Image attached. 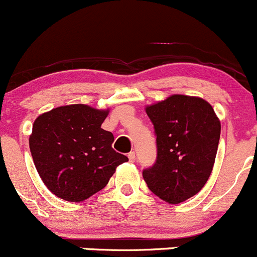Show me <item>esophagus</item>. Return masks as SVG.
<instances>
[{
  "label": "esophagus",
  "mask_w": 257,
  "mask_h": 257,
  "mask_svg": "<svg viewBox=\"0 0 257 257\" xmlns=\"http://www.w3.org/2000/svg\"><path fill=\"white\" fill-rule=\"evenodd\" d=\"M128 160H130V162H135V158H136V156H135V152L134 151H132V152H130L128 153Z\"/></svg>",
  "instance_id": "esophagus-1"
}]
</instances>
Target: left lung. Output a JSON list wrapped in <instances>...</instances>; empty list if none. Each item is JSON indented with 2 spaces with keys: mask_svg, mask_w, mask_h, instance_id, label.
Here are the masks:
<instances>
[{
  "mask_svg": "<svg viewBox=\"0 0 257 257\" xmlns=\"http://www.w3.org/2000/svg\"><path fill=\"white\" fill-rule=\"evenodd\" d=\"M146 112L157 136V161L142 176L169 204L197 194L210 177L220 139V120L204 99L174 94Z\"/></svg>",
  "mask_w": 257,
  "mask_h": 257,
  "instance_id": "obj_1",
  "label": "left lung"
}]
</instances>
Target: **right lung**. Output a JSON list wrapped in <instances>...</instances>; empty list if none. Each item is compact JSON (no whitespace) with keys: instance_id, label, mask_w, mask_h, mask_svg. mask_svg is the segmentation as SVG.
I'll use <instances>...</instances> for the list:
<instances>
[{"instance_id":"obj_1","label":"right lung","mask_w":257,"mask_h":257,"mask_svg":"<svg viewBox=\"0 0 257 257\" xmlns=\"http://www.w3.org/2000/svg\"><path fill=\"white\" fill-rule=\"evenodd\" d=\"M109 109L65 105L34 120L30 148L37 172L50 192L67 202H83L109 183L117 166L127 162L101 128Z\"/></svg>"}]
</instances>
